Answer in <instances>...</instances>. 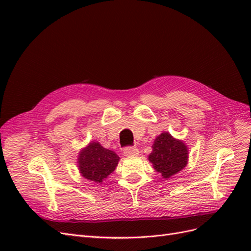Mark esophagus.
<instances>
[{
  "mask_svg": "<svg viewBox=\"0 0 251 251\" xmlns=\"http://www.w3.org/2000/svg\"><path fill=\"white\" fill-rule=\"evenodd\" d=\"M138 154H139V151H138V149H136V148L126 147V148L124 149V155L125 156L130 157V156H136Z\"/></svg>",
  "mask_w": 251,
  "mask_h": 251,
  "instance_id": "1",
  "label": "esophagus"
}]
</instances>
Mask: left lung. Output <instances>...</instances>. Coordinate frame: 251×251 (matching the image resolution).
Masks as SVG:
<instances>
[{"mask_svg": "<svg viewBox=\"0 0 251 251\" xmlns=\"http://www.w3.org/2000/svg\"><path fill=\"white\" fill-rule=\"evenodd\" d=\"M187 158L185 144L174 139L169 133H162L154 141L149 160L163 178L168 179L185 168Z\"/></svg>", "mask_w": 251, "mask_h": 251, "instance_id": "obj_1", "label": "left lung"}]
</instances>
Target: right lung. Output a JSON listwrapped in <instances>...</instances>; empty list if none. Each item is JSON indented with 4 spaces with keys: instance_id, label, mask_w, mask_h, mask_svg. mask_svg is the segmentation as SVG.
Returning <instances> with one entry per match:
<instances>
[{
    "instance_id": "right-lung-1",
    "label": "right lung",
    "mask_w": 251,
    "mask_h": 251,
    "mask_svg": "<svg viewBox=\"0 0 251 251\" xmlns=\"http://www.w3.org/2000/svg\"><path fill=\"white\" fill-rule=\"evenodd\" d=\"M118 161L119 157L113 151L104 149L98 142H92L80 151L78 168L86 179L101 183L114 172Z\"/></svg>"
}]
</instances>
